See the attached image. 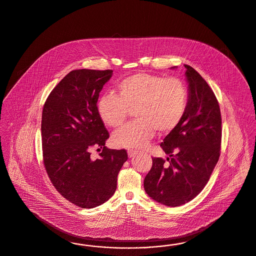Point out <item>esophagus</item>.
Here are the masks:
<instances>
[{
    "mask_svg": "<svg viewBox=\"0 0 256 256\" xmlns=\"http://www.w3.org/2000/svg\"><path fill=\"white\" fill-rule=\"evenodd\" d=\"M137 154H138V151H136V150H128V157H130V158H132L134 156H136Z\"/></svg>",
    "mask_w": 256,
    "mask_h": 256,
    "instance_id": "obj_1",
    "label": "esophagus"
}]
</instances>
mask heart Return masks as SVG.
Returning <instances> with one entry per match:
<instances>
[{"instance_id":"heart-1","label":"heart","mask_w":256,"mask_h":256,"mask_svg":"<svg viewBox=\"0 0 256 256\" xmlns=\"http://www.w3.org/2000/svg\"><path fill=\"white\" fill-rule=\"evenodd\" d=\"M186 83L176 78L138 72L117 84V94H106L99 99L97 110L104 123L121 126L130 110L138 119L114 134V144L142 148L155 135L172 132L182 121L188 103Z\"/></svg>"}]
</instances>
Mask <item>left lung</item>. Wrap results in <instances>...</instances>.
<instances>
[{
  "label": "left lung",
  "mask_w": 256,
  "mask_h": 256,
  "mask_svg": "<svg viewBox=\"0 0 256 256\" xmlns=\"http://www.w3.org/2000/svg\"><path fill=\"white\" fill-rule=\"evenodd\" d=\"M184 67L189 84L186 112L160 144L169 162L153 157L144 180L150 198L171 207L191 202L202 191L220 156L218 101L202 76L191 66Z\"/></svg>",
  "instance_id": "1"
}]
</instances>
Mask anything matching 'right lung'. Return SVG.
I'll use <instances>...</instances> for the list:
<instances>
[{"label":"right lung","instance_id":"obj_1","mask_svg":"<svg viewBox=\"0 0 256 256\" xmlns=\"http://www.w3.org/2000/svg\"><path fill=\"white\" fill-rule=\"evenodd\" d=\"M112 70H74L53 88L42 116L44 164L56 191L80 208H94L114 194L126 150H108L97 110ZM102 150L97 160L90 150Z\"/></svg>","mask_w":256,"mask_h":256}]
</instances>
